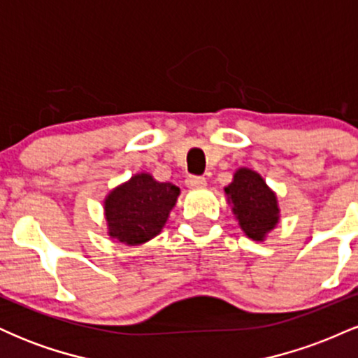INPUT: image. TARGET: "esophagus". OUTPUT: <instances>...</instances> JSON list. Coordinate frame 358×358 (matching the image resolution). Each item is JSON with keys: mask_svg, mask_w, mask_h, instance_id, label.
<instances>
[{"mask_svg": "<svg viewBox=\"0 0 358 358\" xmlns=\"http://www.w3.org/2000/svg\"><path fill=\"white\" fill-rule=\"evenodd\" d=\"M187 187L188 188H200V187H205V183H207V180H205V176H188L187 178Z\"/></svg>", "mask_w": 358, "mask_h": 358, "instance_id": "obj_1", "label": "esophagus"}]
</instances>
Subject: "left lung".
<instances>
[{"label":"left lung","instance_id":"obj_1","mask_svg":"<svg viewBox=\"0 0 358 358\" xmlns=\"http://www.w3.org/2000/svg\"><path fill=\"white\" fill-rule=\"evenodd\" d=\"M225 193L234 203L232 210L237 215L242 231L250 239L262 241L278 224L276 195L256 171L241 168L234 175V182L225 187Z\"/></svg>","mask_w":358,"mask_h":358}]
</instances>
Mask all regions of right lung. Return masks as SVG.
I'll return each instance as SVG.
<instances>
[{
    "mask_svg": "<svg viewBox=\"0 0 358 358\" xmlns=\"http://www.w3.org/2000/svg\"><path fill=\"white\" fill-rule=\"evenodd\" d=\"M178 193V187L156 182L148 173L133 176L106 199L109 236L129 245L153 239L165 225Z\"/></svg>",
    "mask_w": 358,
    "mask_h": 358,
    "instance_id": "add662e5",
    "label": "right lung"
}]
</instances>
